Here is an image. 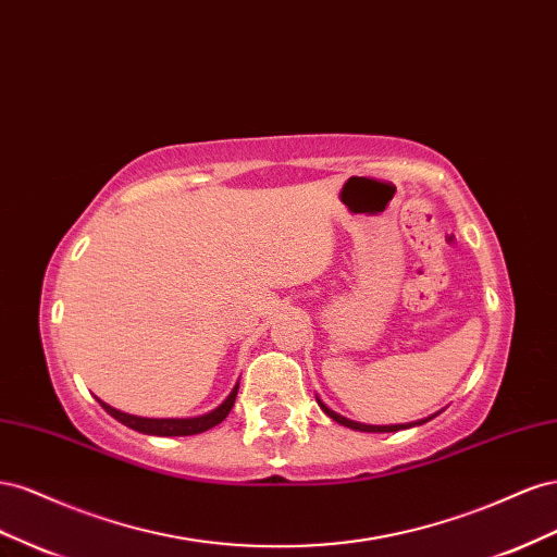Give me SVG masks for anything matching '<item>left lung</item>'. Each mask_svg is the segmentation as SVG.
Segmentation results:
<instances>
[{
  "instance_id": "8db88e82",
  "label": "left lung",
  "mask_w": 557,
  "mask_h": 557,
  "mask_svg": "<svg viewBox=\"0 0 557 557\" xmlns=\"http://www.w3.org/2000/svg\"><path fill=\"white\" fill-rule=\"evenodd\" d=\"M317 404H320V408L326 412V416L331 418V420H336L338 424H343V426H347V429H355V432H399V429H410V426H420V424H424V422H429V420H434L438 412H434L432 418H424V420H416V422H406V424H363V422H355V420H347V418H343L341 412H336V410H331L320 396H317Z\"/></svg>"
}]
</instances>
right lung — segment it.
<instances>
[{"label":"right lung","mask_w":557,"mask_h":557,"mask_svg":"<svg viewBox=\"0 0 557 557\" xmlns=\"http://www.w3.org/2000/svg\"><path fill=\"white\" fill-rule=\"evenodd\" d=\"M237 387H240V385H235L226 399L221 401L214 410L205 412V416H198V418H139V416H131V412H123L114 406H109L102 399H98V401L111 418L119 420L125 426L135 429V432H139V434H149V436H194V434L208 432V429H212L219 422L226 420V416L235 404Z\"/></svg>","instance_id":"1"}]
</instances>
